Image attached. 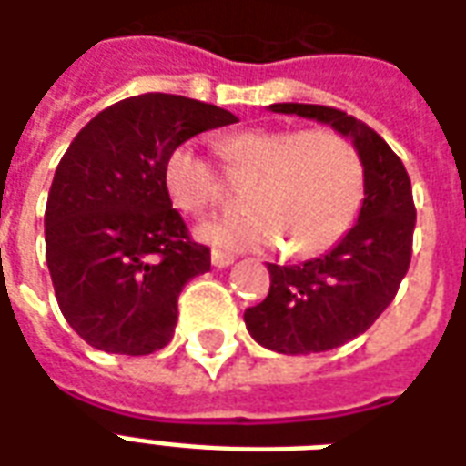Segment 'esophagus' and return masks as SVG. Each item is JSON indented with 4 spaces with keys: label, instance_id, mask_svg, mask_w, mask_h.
I'll return each mask as SVG.
<instances>
[{
    "label": "esophagus",
    "instance_id": "esophagus-1",
    "mask_svg": "<svg viewBox=\"0 0 466 466\" xmlns=\"http://www.w3.org/2000/svg\"><path fill=\"white\" fill-rule=\"evenodd\" d=\"M234 262V254L222 252V249H212V264L217 269H222V267H229Z\"/></svg>",
    "mask_w": 466,
    "mask_h": 466
}]
</instances>
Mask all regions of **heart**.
Returning a JSON list of instances; mask_svg holds the SVG:
<instances>
[{"mask_svg": "<svg viewBox=\"0 0 466 466\" xmlns=\"http://www.w3.org/2000/svg\"><path fill=\"white\" fill-rule=\"evenodd\" d=\"M232 179H252L249 212L199 227L204 242L229 252L272 249L312 257L350 232L364 204L367 174L357 147L334 129L257 127L219 139ZM164 189L177 209L204 217L224 202V177L194 142L174 147L164 159Z\"/></svg>", "mask_w": 466, "mask_h": 466, "instance_id": "obj_1", "label": "heart"}]
</instances>
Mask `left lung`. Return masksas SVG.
Segmentation results:
<instances>
[{
	"instance_id": "obj_1",
	"label": "left lung",
	"mask_w": 466,
	"mask_h": 466,
	"mask_svg": "<svg viewBox=\"0 0 466 466\" xmlns=\"http://www.w3.org/2000/svg\"><path fill=\"white\" fill-rule=\"evenodd\" d=\"M272 109L332 124L351 137L367 174L360 219L342 242L312 262L269 264L267 299L244 312L249 334L267 350L327 351L367 332L400 292L417 224L410 174L370 124L337 106L272 105Z\"/></svg>"
}]
</instances>
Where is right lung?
<instances>
[{"label": "right lung", "mask_w": 466, "mask_h": 466, "mask_svg": "<svg viewBox=\"0 0 466 466\" xmlns=\"http://www.w3.org/2000/svg\"><path fill=\"white\" fill-rule=\"evenodd\" d=\"M234 122L222 106L154 92L102 109L69 144L46 199V267L86 344L132 357L169 344L179 292L212 257L172 207L164 159Z\"/></svg>", "instance_id": "1"}]
</instances>
